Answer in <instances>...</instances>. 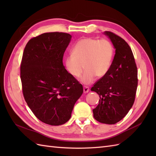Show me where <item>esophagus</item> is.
Returning <instances> with one entry per match:
<instances>
[{"label": "esophagus", "instance_id": "1", "mask_svg": "<svg viewBox=\"0 0 156 156\" xmlns=\"http://www.w3.org/2000/svg\"><path fill=\"white\" fill-rule=\"evenodd\" d=\"M89 91V88L88 87H84V93H87Z\"/></svg>", "mask_w": 156, "mask_h": 156}]
</instances>
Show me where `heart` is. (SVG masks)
I'll use <instances>...</instances> for the list:
<instances>
[{"instance_id": "b5f03b06", "label": "heart", "mask_w": 156, "mask_h": 156, "mask_svg": "<svg viewBox=\"0 0 156 156\" xmlns=\"http://www.w3.org/2000/svg\"><path fill=\"white\" fill-rule=\"evenodd\" d=\"M114 57V49L107 39L84 38L79 40L72 49V54L66 58L68 72L78 78L86 69L81 82L89 84L95 77L103 78L107 74Z\"/></svg>"}]
</instances>
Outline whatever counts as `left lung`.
Wrapping results in <instances>:
<instances>
[{
	"mask_svg": "<svg viewBox=\"0 0 156 156\" xmlns=\"http://www.w3.org/2000/svg\"><path fill=\"white\" fill-rule=\"evenodd\" d=\"M104 34L111 39L115 54L107 74L91 88L100 100L93 116L102 123L112 125L120 121L133 106L137 88V68L133 52L123 39L111 31Z\"/></svg>",
	"mask_w": 156,
	"mask_h": 156,
	"instance_id": "left-lung-1",
	"label": "left lung"
}]
</instances>
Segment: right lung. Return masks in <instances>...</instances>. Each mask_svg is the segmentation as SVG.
<instances>
[{
  "label": "right lung",
  "instance_id": "1",
  "mask_svg": "<svg viewBox=\"0 0 156 156\" xmlns=\"http://www.w3.org/2000/svg\"><path fill=\"white\" fill-rule=\"evenodd\" d=\"M72 35L45 33L26 45L21 64L23 93L35 117L50 125L66 123L83 92L82 85L66 70L63 56Z\"/></svg>",
  "mask_w": 156,
  "mask_h": 156
}]
</instances>
